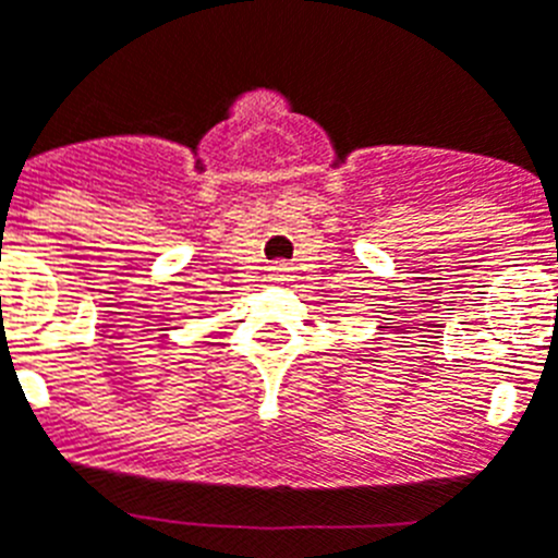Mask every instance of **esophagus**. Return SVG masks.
Instances as JSON below:
<instances>
[{
    "label": "esophagus",
    "mask_w": 558,
    "mask_h": 558,
    "mask_svg": "<svg viewBox=\"0 0 558 558\" xmlns=\"http://www.w3.org/2000/svg\"><path fill=\"white\" fill-rule=\"evenodd\" d=\"M268 270H270V282L282 284V282H288L290 270H293V268H290L288 263H274Z\"/></svg>",
    "instance_id": "1"
}]
</instances>
